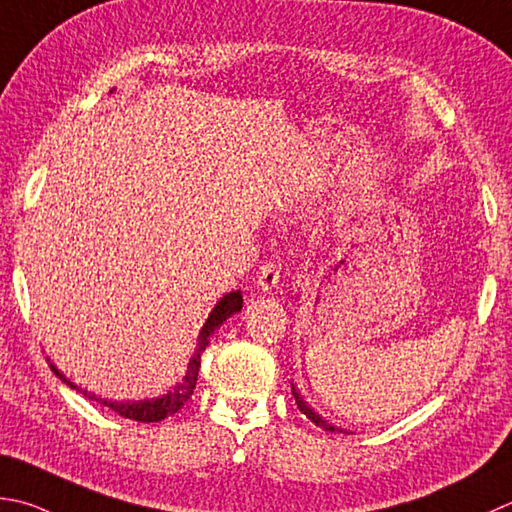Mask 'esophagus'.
I'll use <instances>...</instances> for the list:
<instances>
[{"label": "esophagus", "mask_w": 512, "mask_h": 512, "mask_svg": "<svg viewBox=\"0 0 512 512\" xmlns=\"http://www.w3.org/2000/svg\"><path fill=\"white\" fill-rule=\"evenodd\" d=\"M279 279H282V275H279V266L275 262H264L257 273V288L268 293V290L279 288Z\"/></svg>", "instance_id": "1"}]
</instances>
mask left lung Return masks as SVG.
<instances>
[{
	"mask_svg": "<svg viewBox=\"0 0 512 512\" xmlns=\"http://www.w3.org/2000/svg\"><path fill=\"white\" fill-rule=\"evenodd\" d=\"M290 388H293V397H295V404H297V408L302 410V413H304V415L310 419V422H313V424H315V426H319V428L328 430V433H344V428H337V426H333V424H328L322 415H317L315 410L310 408V406L304 402L302 395L297 393V390H295V386H293V384H290Z\"/></svg>",
	"mask_w": 512,
	"mask_h": 512,
	"instance_id": "8db88e82",
	"label": "left lung"
}]
</instances>
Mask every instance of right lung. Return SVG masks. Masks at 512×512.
Masks as SVG:
<instances>
[{"label": "right lung", "mask_w": 512, "mask_h": 512, "mask_svg": "<svg viewBox=\"0 0 512 512\" xmlns=\"http://www.w3.org/2000/svg\"><path fill=\"white\" fill-rule=\"evenodd\" d=\"M242 290H233V293L224 295L219 302L215 304V308L210 310V315L206 319V324L199 330V337H197V348H195V355L190 357V364L182 382H179L173 390H168L166 395L162 397H155V399H139V402H113V399H102L93 393H86V390L77 388L70 379H66L62 373H59L55 364H50L53 368V373L62 379L66 386H70L73 390H79V393H84L88 399H95V402L108 406L110 410H115L117 415H122L126 419H135V422H142V424H150V422H162V419L175 415L179 408H182L190 395H193L195 384H197V375H199V366H202V353L206 350L208 342H210V335L215 333V330L222 326L230 315H235L242 310Z\"/></svg>", "instance_id": "1"}]
</instances>
